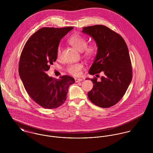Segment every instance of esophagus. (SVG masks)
<instances>
[{"label":"esophagus","mask_w":153,"mask_h":153,"mask_svg":"<svg viewBox=\"0 0 153 153\" xmlns=\"http://www.w3.org/2000/svg\"><path fill=\"white\" fill-rule=\"evenodd\" d=\"M75 80L76 82H79L81 81L82 80V79H81V78H75Z\"/></svg>","instance_id":"obj_1"}]
</instances>
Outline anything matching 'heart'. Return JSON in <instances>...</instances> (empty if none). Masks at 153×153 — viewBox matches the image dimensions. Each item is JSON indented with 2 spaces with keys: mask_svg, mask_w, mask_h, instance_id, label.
I'll use <instances>...</instances> for the list:
<instances>
[{
  "mask_svg": "<svg viewBox=\"0 0 153 153\" xmlns=\"http://www.w3.org/2000/svg\"><path fill=\"white\" fill-rule=\"evenodd\" d=\"M87 39L84 36L78 33H75L71 35L68 39V43L74 47L76 50L82 52L84 56L88 59L94 57L98 51V45L95 42H91L87 44ZM61 49L59 46L57 49V56L61 55ZM82 64L77 63L68 66L67 71L73 76H79L81 71L83 69Z\"/></svg>",
  "mask_w": 153,
  "mask_h": 153,
  "instance_id": "1",
  "label": "heart"
}]
</instances>
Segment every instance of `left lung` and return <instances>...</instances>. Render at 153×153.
<instances>
[{
  "label": "left lung",
  "mask_w": 153,
  "mask_h": 153,
  "mask_svg": "<svg viewBox=\"0 0 153 153\" xmlns=\"http://www.w3.org/2000/svg\"><path fill=\"white\" fill-rule=\"evenodd\" d=\"M82 32L92 36L98 45V52L89 74L97 76L101 72L104 73L100 81L95 76L90 79L94 85L88 93V98L98 107L109 108L121 100L132 80L127 45L120 34L104 25L84 27Z\"/></svg>",
  "instance_id": "8db88e82"
}]
</instances>
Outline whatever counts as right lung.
Listing matches in <instances>:
<instances>
[{
    "mask_svg": "<svg viewBox=\"0 0 153 153\" xmlns=\"http://www.w3.org/2000/svg\"><path fill=\"white\" fill-rule=\"evenodd\" d=\"M73 27H45L33 34L25 45L19 64V74L30 97L46 109L56 108L66 100L68 88L75 82L69 75L57 79L46 74L57 59L61 39Z\"/></svg>",
    "mask_w": 153,
    "mask_h": 153,
    "instance_id": "obj_1",
    "label": "right lung"
}]
</instances>
